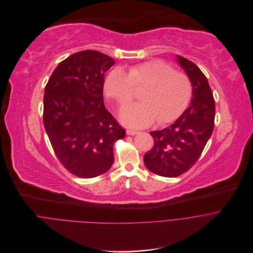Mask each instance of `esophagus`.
Here are the masks:
<instances>
[{
	"label": "esophagus",
	"mask_w": 253,
	"mask_h": 253,
	"mask_svg": "<svg viewBox=\"0 0 253 253\" xmlns=\"http://www.w3.org/2000/svg\"><path fill=\"white\" fill-rule=\"evenodd\" d=\"M138 131H136V130H132V129H127L126 130V133L128 134V135H134V134H136Z\"/></svg>",
	"instance_id": "34e87169"
}]
</instances>
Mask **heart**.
I'll list each match as a JSON object with an SVG mask.
<instances>
[{
	"label": "heart",
	"instance_id": "obj_1",
	"mask_svg": "<svg viewBox=\"0 0 253 253\" xmlns=\"http://www.w3.org/2000/svg\"><path fill=\"white\" fill-rule=\"evenodd\" d=\"M140 103L128 106L121 116L122 122L130 127L164 126L175 121L187 108L192 96L189 77L161 60L133 65L127 73L122 68L113 69L106 77L104 90L122 110L134 96V87H143Z\"/></svg>",
	"mask_w": 253,
	"mask_h": 253
}]
</instances>
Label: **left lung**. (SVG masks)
<instances>
[{"instance_id": "obj_1", "label": "left lung", "mask_w": 253, "mask_h": 253, "mask_svg": "<svg viewBox=\"0 0 253 253\" xmlns=\"http://www.w3.org/2000/svg\"><path fill=\"white\" fill-rule=\"evenodd\" d=\"M177 61L192 83L190 106L169 127L149 132L155 144L143 158L151 172L166 177L178 176L197 162L214 126L215 104L207 77L185 58L177 56Z\"/></svg>"}]
</instances>
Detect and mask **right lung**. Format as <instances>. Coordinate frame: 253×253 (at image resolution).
<instances>
[{"mask_svg":"<svg viewBox=\"0 0 253 253\" xmlns=\"http://www.w3.org/2000/svg\"><path fill=\"white\" fill-rule=\"evenodd\" d=\"M115 61L97 50H83L59 64L43 95V126L60 163L84 178L107 172L114 144L126 129L105 107V73Z\"/></svg>","mask_w":253,"mask_h":253,"instance_id":"add662e5","label":"right lung"}]
</instances>
